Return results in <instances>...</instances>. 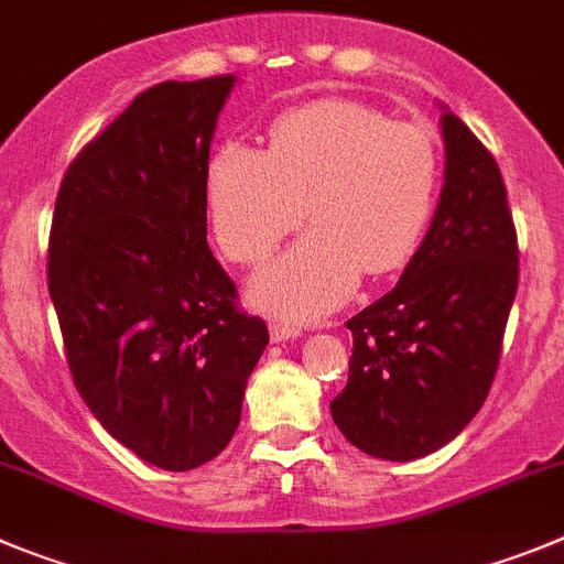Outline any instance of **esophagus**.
Here are the masks:
<instances>
[{
  "label": "esophagus",
  "instance_id": "34e87169",
  "mask_svg": "<svg viewBox=\"0 0 564 564\" xmlns=\"http://www.w3.org/2000/svg\"><path fill=\"white\" fill-rule=\"evenodd\" d=\"M299 335V327H293V324H285V322H271V340H288V338H296Z\"/></svg>",
  "mask_w": 564,
  "mask_h": 564
}]
</instances>
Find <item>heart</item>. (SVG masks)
<instances>
[{
  "label": "heart",
  "instance_id": "b5f03b06",
  "mask_svg": "<svg viewBox=\"0 0 564 564\" xmlns=\"http://www.w3.org/2000/svg\"><path fill=\"white\" fill-rule=\"evenodd\" d=\"M442 184L433 128L380 108L327 97L288 108L268 151L226 142L206 167V209L220 251L251 265L282 237L316 229L254 279L257 304L316 318L366 276H386L420 248Z\"/></svg>",
  "mask_w": 564,
  "mask_h": 564
}]
</instances>
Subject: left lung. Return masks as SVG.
Wrapping results in <instances>:
<instances>
[{
	"instance_id": "obj_1",
	"label": "left lung",
	"mask_w": 564,
	"mask_h": 564,
	"mask_svg": "<svg viewBox=\"0 0 564 564\" xmlns=\"http://www.w3.org/2000/svg\"><path fill=\"white\" fill-rule=\"evenodd\" d=\"M447 170L433 224L394 291L346 322L352 358L329 402L335 425L375 458L411 462L481 411L518 293L520 251L487 144L442 117Z\"/></svg>"
}]
</instances>
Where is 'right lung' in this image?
I'll list each match as a JSON object with an SVG mask.
<instances>
[{"label": "right lung", "instance_id": "right-lung-1", "mask_svg": "<svg viewBox=\"0 0 564 564\" xmlns=\"http://www.w3.org/2000/svg\"><path fill=\"white\" fill-rule=\"evenodd\" d=\"M231 75L164 80L72 159L46 285L77 394L153 467L195 469L240 425L268 344L206 242V167Z\"/></svg>", "mask_w": 564, "mask_h": 564}]
</instances>
